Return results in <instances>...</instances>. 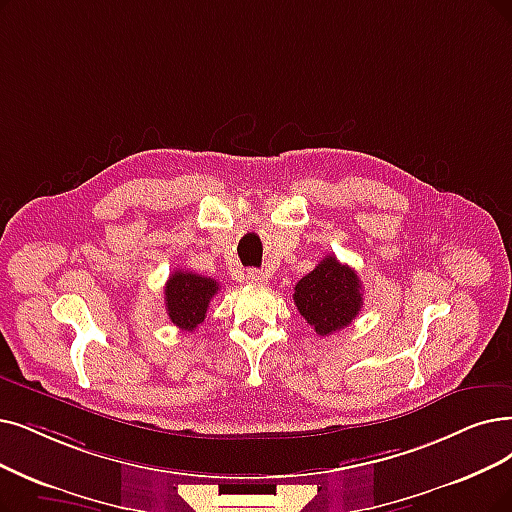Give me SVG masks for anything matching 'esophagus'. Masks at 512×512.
<instances>
[{"instance_id":"1","label":"esophagus","mask_w":512,"mask_h":512,"mask_svg":"<svg viewBox=\"0 0 512 512\" xmlns=\"http://www.w3.org/2000/svg\"><path fill=\"white\" fill-rule=\"evenodd\" d=\"M245 279H248V283L260 285V283L267 281V273H262L260 269H250L248 273H245Z\"/></svg>"}]
</instances>
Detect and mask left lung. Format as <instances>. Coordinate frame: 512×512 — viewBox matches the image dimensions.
I'll return each mask as SVG.
<instances>
[{
    "mask_svg": "<svg viewBox=\"0 0 512 512\" xmlns=\"http://www.w3.org/2000/svg\"><path fill=\"white\" fill-rule=\"evenodd\" d=\"M294 304L319 336H330L359 315L363 306L361 279L349 264L338 262L336 256H325L296 283Z\"/></svg>",
    "mask_w": 512,
    "mask_h": 512,
    "instance_id": "obj_1",
    "label": "left lung"
}]
</instances>
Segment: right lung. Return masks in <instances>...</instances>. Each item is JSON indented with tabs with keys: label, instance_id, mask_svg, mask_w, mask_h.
Returning a JSON list of instances; mask_svg holds the SVG:
<instances>
[{
	"label": "right lung",
	"instance_id": "right-lung-1",
	"mask_svg": "<svg viewBox=\"0 0 512 512\" xmlns=\"http://www.w3.org/2000/svg\"><path fill=\"white\" fill-rule=\"evenodd\" d=\"M166 313L185 332L206 319L208 304L218 294V281L191 271H174L166 283Z\"/></svg>",
	"mask_w": 512,
	"mask_h": 512
}]
</instances>
